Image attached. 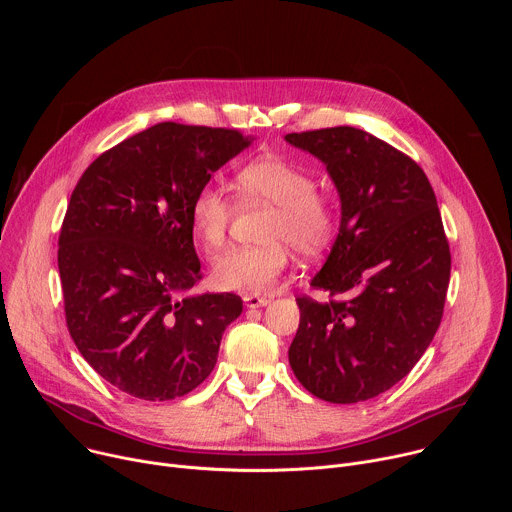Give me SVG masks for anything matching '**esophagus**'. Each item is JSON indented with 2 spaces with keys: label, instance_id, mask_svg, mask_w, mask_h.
<instances>
[{
  "label": "esophagus",
  "instance_id": "esophagus-1",
  "mask_svg": "<svg viewBox=\"0 0 512 512\" xmlns=\"http://www.w3.org/2000/svg\"><path fill=\"white\" fill-rule=\"evenodd\" d=\"M243 302H245L247 308H263V306L269 304L267 298L257 296V294H245V296H243Z\"/></svg>",
  "mask_w": 512,
  "mask_h": 512
}]
</instances>
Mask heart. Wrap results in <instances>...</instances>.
<instances>
[{
	"instance_id": "b5f03b06",
	"label": "heart",
	"mask_w": 512,
	"mask_h": 512,
	"mask_svg": "<svg viewBox=\"0 0 512 512\" xmlns=\"http://www.w3.org/2000/svg\"><path fill=\"white\" fill-rule=\"evenodd\" d=\"M243 204H271L261 239L251 247H233L212 263L218 287L261 294L281 275L289 261V247L302 257L322 255L338 231L334 202L316 190L314 176L279 156H261L243 164L235 178ZM237 202L218 184H202L190 200V227L206 251L227 239Z\"/></svg>"
}]
</instances>
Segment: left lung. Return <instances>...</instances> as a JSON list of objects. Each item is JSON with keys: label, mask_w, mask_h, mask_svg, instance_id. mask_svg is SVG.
Returning a JSON list of instances; mask_svg holds the SVG:
<instances>
[{"label": "left lung", "mask_w": 512, "mask_h": 512, "mask_svg": "<svg viewBox=\"0 0 512 512\" xmlns=\"http://www.w3.org/2000/svg\"><path fill=\"white\" fill-rule=\"evenodd\" d=\"M285 141L326 164L342 204L312 279L332 300H296L291 371L318 399L367 401L407 377L440 328L452 267L442 214L425 172L367 131L342 125Z\"/></svg>", "instance_id": "obj_1"}]
</instances>
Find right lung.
I'll return each instance as SVG.
<instances>
[{"instance_id":"right-lung-1","label":"right lung","mask_w":512,"mask_h":512,"mask_svg":"<svg viewBox=\"0 0 512 512\" xmlns=\"http://www.w3.org/2000/svg\"><path fill=\"white\" fill-rule=\"evenodd\" d=\"M249 143L237 129L158 123L101 154L72 190L58 237L66 326L131 397L196 389L243 312L235 294H182L202 279L190 200Z\"/></svg>"}]
</instances>
